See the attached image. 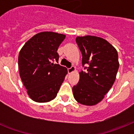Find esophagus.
Wrapping results in <instances>:
<instances>
[{"label":"esophagus","mask_w":134,"mask_h":134,"mask_svg":"<svg viewBox=\"0 0 134 134\" xmlns=\"http://www.w3.org/2000/svg\"><path fill=\"white\" fill-rule=\"evenodd\" d=\"M76 70V67L74 66H71L70 68H68V73L71 74Z\"/></svg>","instance_id":"obj_1"}]
</instances>
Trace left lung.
Here are the masks:
<instances>
[{"label": "left lung", "instance_id": "left-lung-1", "mask_svg": "<svg viewBox=\"0 0 134 134\" xmlns=\"http://www.w3.org/2000/svg\"><path fill=\"white\" fill-rule=\"evenodd\" d=\"M82 53L79 81L72 88L74 97L79 104L94 106L104 98L114 83L119 68L118 54L114 46L99 37L86 35L76 38Z\"/></svg>", "mask_w": 134, "mask_h": 134}]
</instances>
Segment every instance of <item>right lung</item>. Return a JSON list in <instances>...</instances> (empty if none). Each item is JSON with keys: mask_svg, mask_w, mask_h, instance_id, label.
Here are the masks:
<instances>
[{"mask_svg": "<svg viewBox=\"0 0 134 134\" xmlns=\"http://www.w3.org/2000/svg\"><path fill=\"white\" fill-rule=\"evenodd\" d=\"M65 37L54 32H41L27 41L20 51V77L34 102L45 103L56 97L67 69L53 62H58L57 51Z\"/></svg>", "mask_w": 134, "mask_h": 134, "instance_id": "1", "label": "right lung"}]
</instances>
